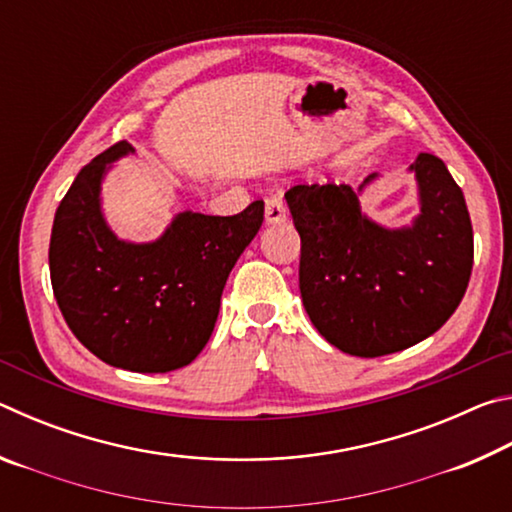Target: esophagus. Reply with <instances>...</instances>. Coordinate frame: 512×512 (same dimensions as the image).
Here are the masks:
<instances>
[{"label": "esophagus", "mask_w": 512, "mask_h": 512, "mask_svg": "<svg viewBox=\"0 0 512 512\" xmlns=\"http://www.w3.org/2000/svg\"><path fill=\"white\" fill-rule=\"evenodd\" d=\"M264 216H266V223H271V225L287 221V207H284V203H282V198H280V196L273 194V196H268V198H266Z\"/></svg>", "instance_id": "obj_1"}]
</instances>
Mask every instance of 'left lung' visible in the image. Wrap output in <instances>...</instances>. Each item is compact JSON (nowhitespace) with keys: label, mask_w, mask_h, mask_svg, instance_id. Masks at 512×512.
Listing matches in <instances>:
<instances>
[{"label":"left lung","mask_w":512,"mask_h":512,"mask_svg":"<svg viewBox=\"0 0 512 512\" xmlns=\"http://www.w3.org/2000/svg\"><path fill=\"white\" fill-rule=\"evenodd\" d=\"M420 216L388 230L361 214L350 185H296L284 198L300 235V296L311 323L352 357H384L438 332L465 296L474 237L445 162L411 164Z\"/></svg>","instance_id":"left-lung-1"}]
</instances>
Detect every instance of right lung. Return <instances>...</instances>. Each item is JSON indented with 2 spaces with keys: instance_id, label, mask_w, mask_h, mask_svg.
I'll use <instances>...</instances> for the list:
<instances>
[{
  "instance_id": "add662e5",
  "label": "right lung",
  "mask_w": 512,
  "mask_h": 512,
  "mask_svg": "<svg viewBox=\"0 0 512 512\" xmlns=\"http://www.w3.org/2000/svg\"><path fill=\"white\" fill-rule=\"evenodd\" d=\"M117 142L79 171L49 241L51 287L65 323L94 357L133 372L192 363L214 332L225 280L264 221V201L235 216L183 212L153 244L115 237L101 214Z\"/></svg>"
}]
</instances>
